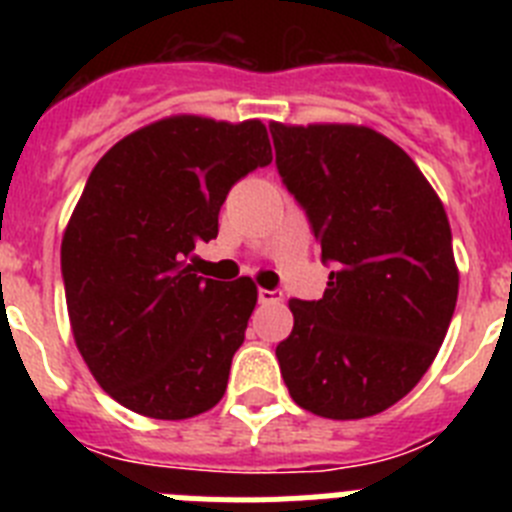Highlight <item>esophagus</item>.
Returning a JSON list of instances; mask_svg holds the SVG:
<instances>
[{"label": "esophagus", "instance_id": "obj_1", "mask_svg": "<svg viewBox=\"0 0 512 512\" xmlns=\"http://www.w3.org/2000/svg\"><path fill=\"white\" fill-rule=\"evenodd\" d=\"M282 300V292L277 289H259V302L261 305H271V302Z\"/></svg>", "mask_w": 512, "mask_h": 512}]
</instances>
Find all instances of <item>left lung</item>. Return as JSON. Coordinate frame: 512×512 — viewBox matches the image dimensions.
<instances>
[{
  "label": "left lung",
  "instance_id": "8db88e82",
  "mask_svg": "<svg viewBox=\"0 0 512 512\" xmlns=\"http://www.w3.org/2000/svg\"><path fill=\"white\" fill-rule=\"evenodd\" d=\"M277 169L333 264L292 300L277 346L300 408L333 420L392 408L436 359L459 295L449 217L413 158L364 125H269Z\"/></svg>",
  "mask_w": 512,
  "mask_h": 512
}]
</instances>
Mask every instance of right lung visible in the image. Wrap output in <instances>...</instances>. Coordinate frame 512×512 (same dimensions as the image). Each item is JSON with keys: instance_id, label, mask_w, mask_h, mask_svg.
<instances>
[{"instance_id": "1", "label": "right lung", "mask_w": 512, "mask_h": 512, "mask_svg": "<svg viewBox=\"0 0 512 512\" xmlns=\"http://www.w3.org/2000/svg\"><path fill=\"white\" fill-rule=\"evenodd\" d=\"M271 164L264 122L174 115L97 161L61 243L71 330L112 400L156 420L215 408L259 292L197 277L230 187Z\"/></svg>"}]
</instances>
